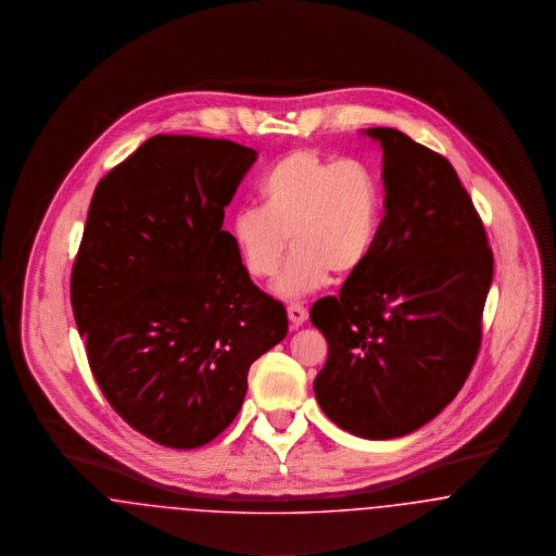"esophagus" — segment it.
<instances>
[{"label": "esophagus", "instance_id": "esophagus-1", "mask_svg": "<svg viewBox=\"0 0 556 556\" xmlns=\"http://www.w3.org/2000/svg\"><path fill=\"white\" fill-rule=\"evenodd\" d=\"M287 314H289V321H291L292 328H299V326H303L307 321V309L303 305L292 303V305L287 307Z\"/></svg>", "mask_w": 556, "mask_h": 556}]
</instances>
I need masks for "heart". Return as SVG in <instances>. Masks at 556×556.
<instances>
[{"label":"heart","mask_w":556,"mask_h":556,"mask_svg":"<svg viewBox=\"0 0 556 556\" xmlns=\"http://www.w3.org/2000/svg\"><path fill=\"white\" fill-rule=\"evenodd\" d=\"M260 194L262 206L236 211L232 236L255 280L276 276L291 238L294 253L276 282L280 296H305L321 289L330 271L350 276L370 260L382 199L379 177L366 163L294 150L269 167Z\"/></svg>","instance_id":"1"}]
</instances>
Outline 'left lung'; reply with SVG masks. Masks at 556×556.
Returning <instances> with one entry per match:
<instances>
[{
  "instance_id": "obj_1",
  "label": "left lung",
  "mask_w": 556,
  "mask_h": 556,
  "mask_svg": "<svg viewBox=\"0 0 556 556\" xmlns=\"http://www.w3.org/2000/svg\"><path fill=\"white\" fill-rule=\"evenodd\" d=\"M382 148L377 247L309 318L328 357L314 380L324 414L357 438L408 435L468 379L483 337L494 253L454 167L391 127Z\"/></svg>"
}]
</instances>
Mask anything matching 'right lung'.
Returning a JSON list of instances; mask_svg holds the SVG:
<instances>
[{
  "instance_id": "1",
  "label": "right lung",
  "mask_w": 556,
  "mask_h": 556,
  "mask_svg": "<svg viewBox=\"0 0 556 556\" xmlns=\"http://www.w3.org/2000/svg\"><path fill=\"white\" fill-rule=\"evenodd\" d=\"M257 152L154 136L96 186L71 271L89 368L118 416L174 450L240 412L251 364L278 345L280 301L249 278L224 208Z\"/></svg>"
}]
</instances>
